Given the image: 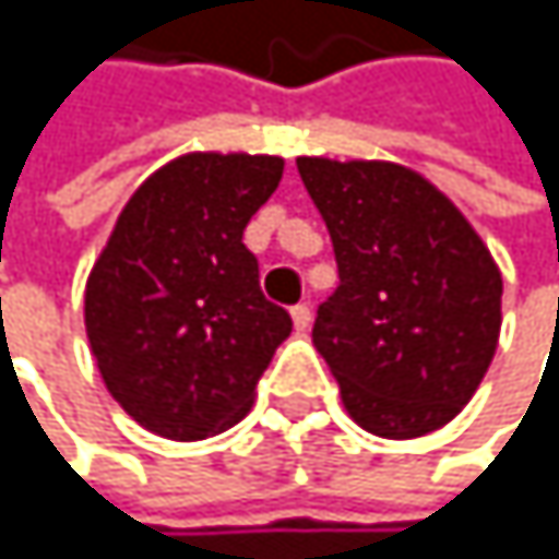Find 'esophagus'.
<instances>
[{"label": "esophagus", "instance_id": "obj_1", "mask_svg": "<svg viewBox=\"0 0 559 559\" xmlns=\"http://www.w3.org/2000/svg\"><path fill=\"white\" fill-rule=\"evenodd\" d=\"M292 321H295V329H298V332H305V329L311 325V308H308V305H295V308H292Z\"/></svg>", "mask_w": 559, "mask_h": 559}]
</instances>
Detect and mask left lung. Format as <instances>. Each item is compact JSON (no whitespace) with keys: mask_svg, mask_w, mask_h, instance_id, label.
I'll list each match as a JSON object with an SVG mask.
<instances>
[{"mask_svg":"<svg viewBox=\"0 0 559 559\" xmlns=\"http://www.w3.org/2000/svg\"><path fill=\"white\" fill-rule=\"evenodd\" d=\"M298 174L338 261V288L318 305L311 338L348 416L385 439L442 429L497 352V261L456 204L409 167L298 157Z\"/></svg>","mask_w":559,"mask_h":559,"instance_id":"obj_1","label":"left lung"}]
</instances>
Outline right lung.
Masks as SVG:
<instances>
[{"label":"right lung","mask_w":559,"mask_h":559,"mask_svg":"<svg viewBox=\"0 0 559 559\" xmlns=\"http://www.w3.org/2000/svg\"><path fill=\"white\" fill-rule=\"evenodd\" d=\"M282 157L183 154L150 174L86 282V338L143 429L194 442L241 423L292 314L258 285L245 227Z\"/></svg>","instance_id":"add662e5"}]
</instances>
